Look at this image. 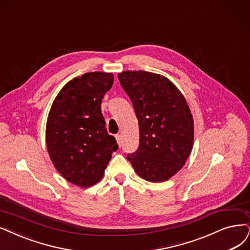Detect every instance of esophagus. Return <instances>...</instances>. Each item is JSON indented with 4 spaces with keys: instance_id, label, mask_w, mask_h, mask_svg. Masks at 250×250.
I'll use <instances>...</instances> for the list:
<instances>
[{
    "instance_id": "esophagus-1",
    "label": "esophagus",
    "mask_w": 250,
    "mask_h": 250,
    "mask_svg": "<svg viewBox=\"0 0 250 250\" xmlns=\"http://www.w3.org/2000/svg\"><path fill=\"white\" fill-rule=\"evenodd\" d=\"M115 138H116V141H117L118 145H119V146H122V135H120V134H117V135L115 136Z\"/></svg>"
}]
</instances>
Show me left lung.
<instances>
[{
	"label": "left lung",
	"mask_w": 250,
	"mask_h": 250,
	"mask_svg": "<svg viewBox=\"0 0 250 250\" xmlns=\"http://www.w3.org/2000/svg\"><path fill=\"white\" fill-rule=\"evenodd\" d=\"M118 80L139 123V147L126 154L139 176L150 182L171 178L186 164L193 143V120L179 89L164 76L125 71Z\"/></svg>",
	"instance_id": "1"
}]
</instances>
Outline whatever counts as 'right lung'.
Returning <instances> with one entry per match:
<instances>
[{
	"mask_svg": "<svg viewBox=\"0 0 250 250\" xmlns=\"http://www.w3.org/2000/svg\"><path fill=\"white\" fill-rule=\"evenodd\" d=\"M113 84L111 73L90 72L70 80L51 106L46 145L62 176L81 188L100 181L111 155L118 149L108 134L102 99Z\"/></svg>",
	"mask_w": 250,
	"mask_h": 250,
	"instance_id": "obj_1",
	"label": "right lung"
}]
</instances>
